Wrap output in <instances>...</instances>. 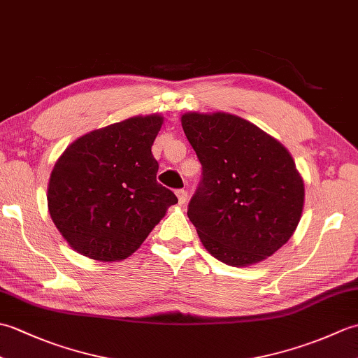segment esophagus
Returning a JSON list of instances; mask_svg holds the SVG:
<instances>
[{
	"label": "esophagus",
	"instance_id": "obj_1",
	"mask_svg": "<svg viewBox=\"0 0 358 358\" xmlns=\"http://www.w3.org/2000/svg\"><path fill=\"white\" fill-rule=\"evenodd\" d=\"M177 196H178V203L181 204V206L187 203V191H185V189H178Z\"/></svg>",
	"mask_w": 358,
	"mask_h": 358
}]
</instances>
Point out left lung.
<instances>
[{
    "instance_id": "1",
    "label": "left lung",
    "mask_w": 358,
    "mask_h": 358,
    "mask_svg": "<svg viewBox=\"0 0 358 358\" xmlns=\"http://www.w3.org/2000/svg\"><path fill=\"white\" fill-rule=\"evenodd\" d=\"M181 126L203 166L187 217L203 246L229 266L271 257L301 218L305 183L287 149L226 112H187Z\"/></svg>"
}]
</instances>
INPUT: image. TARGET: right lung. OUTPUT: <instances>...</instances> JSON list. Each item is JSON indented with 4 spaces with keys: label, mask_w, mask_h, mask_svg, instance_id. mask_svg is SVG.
<instances>
[{
    "label": "right lung",
    "mask_w": 358,
    "mask_h": 358,
    "mask_svg": "<svg viewBox=\"0 0 358 358\" xmlns=\"http://www.w3.org/2000/svg\"><path fill=\"white\" fill-rule=\"evenodd\" d=\"M162 115L132 117L75 140L53 166L48 206L57 229L78 254L98 262L132 255L178 203L157 181L152 144Z\"/></svg>",
    "instance_id": "obj_1"
}]
</instances>
